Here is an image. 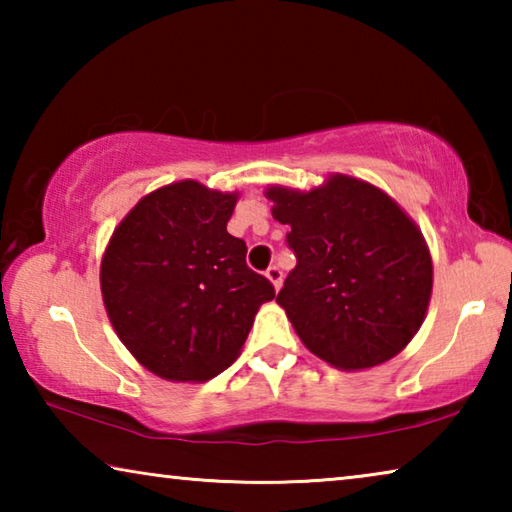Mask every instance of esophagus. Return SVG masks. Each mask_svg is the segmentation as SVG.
I'll list each match as a JSON object with an SVG mask.
<instances>
[{"mask_svg":"<svg viewBox=\"0 0 512 512\" xmlns=\"http://www.w3.org/2000/svg\"><path fill=\"white\" fill-rule=\"evenodd\" d=\"M266 277H268V282L273 284V289H275V291L282 287V271H280V268H277V266H268Z\"/></svg>","mask_w":512,"mask_h":512,"instance_id":"34e87169","label":"esophagus"}]
</instances>
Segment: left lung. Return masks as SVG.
Wrapping results in <instances>:
<instances>
[{
	"mask_svg": "<svg viewBox=\"0 0 512 512\" xmlns=\"http://www.w3.org/2000/svg\"><path fill=\"white\" fill-rule=\"evenodd\" d=\"M273 219L289 225L298 264L277 293L309 352L339 370H366L418 334L433 287L422 232L391 196L332 173L309 192L271 185Z\"/></svg>",
	"mask_w": 512,
	"mask_h": 512,
	"instance_id": "left-lung-1",
	"label": "left lung"
}]
</instances>
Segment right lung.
Segmentation results:
<instances>
[{
	"mask_svg": "<svg viewBox=\"0 0 512 512\" xmlns=\"http://www.w3.org/2000/svg\"><path fill=\"white\" fill-rule=\"evenodd\" d=\"M237 192L180 180L146 194L112 232L101 296L126 350L153 375L207 381L239 357L273 284L228 232Z\"/></svg>",
	"mask_w": 512,
	"mask_h": 512,
	"instance_id": "1",
	"label": "right lung"
}]
</instances>
